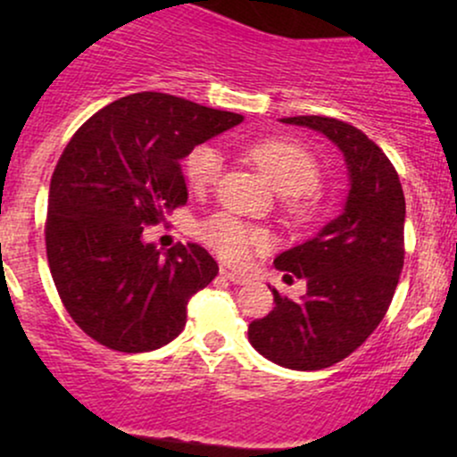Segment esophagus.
<instances>
[{
  "label": "esophagus",
  "instance_id": "1",
  "mask_svg": "<svg viewBox=\"0 0 457 457\" xmlns=\"http://www.w3.org/2000/svg\"><path fill=\"white\" fill-rule=\"evenodd\" d=\"M221 275L225 277L228 281L236 283V286H245V283H249V277L243 275V272H236V270H228V269H221Z\"/></svg>",
  "mask_w": 457,
  "mask_h": 457
}]
</instances>
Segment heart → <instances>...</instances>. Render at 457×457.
I'll list each match as a JSON object with an SVG mask.
<instances>
[{
  "label": "heart",
  "instance_id": "heart-1",
  "mask_svg": "<svg viewBox=\"0 0 457 457\" xmlns=\"http://www.w3.org/2000/svg\"><path fill=\"white\" fill-rule=\"evenodd\" d=\"M258 170L269 185L283 197H287V211L296 217H307L312 204L305 193H312L320 185V167L313 154L303 145L287 139H269L251 148ZM223 171V156L214 145H197L187 156L188 185L195 191L214 185ZM197 236L214 253L225 262L243 264L255 249H266L270 243L264 229L240 221L228 212L211 214L197 225Z\"/></svg>",
  "mask_w": 457,
  "mask_h": 457
}]
</instances>
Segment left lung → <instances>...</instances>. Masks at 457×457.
Masks as SVG:
<instances>
[{"label": "left lung", "instance_id": "8db88e82", "mask_svg": "<svg viewBox=\"0 0 457 457\" xmlns=\"http://www.w3.org/2000/svg\"><path fill=\"white\" fill-rule=\"evenodd\" d=\"M342 150L350 191L313 238L275 258L286 279H305L298 301L272 287L275 307L249 324V342L287 370H324L353 354L385 318L403 266L406 199L395 167L363 130L324 115L281 118Z\"/></svg>", "mask_w": 457, "mask_h": 457}]
</instances>
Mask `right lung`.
Returning a JSON list of instances; mask_svg holds the SVG:
<instances>
[{"mask_svg": "<svg viewBox=\"0 0 457 457\" xmlns=\"http://www.w3.org/2000/svg\"><path fill=\"white\" fill-rule=\"evenodd\" d=\"M243 115L161 92L120 98L72 135L49 188L51 277L83 333L118 353H150L187 324V303L217 277L204 246L162 253L145 225L185 206L180 161Z\"/></svg>", "mask_w": 457, "mask_h": 457, "instance_id": "obj_1", "label": "right lung"}]
</instances>
